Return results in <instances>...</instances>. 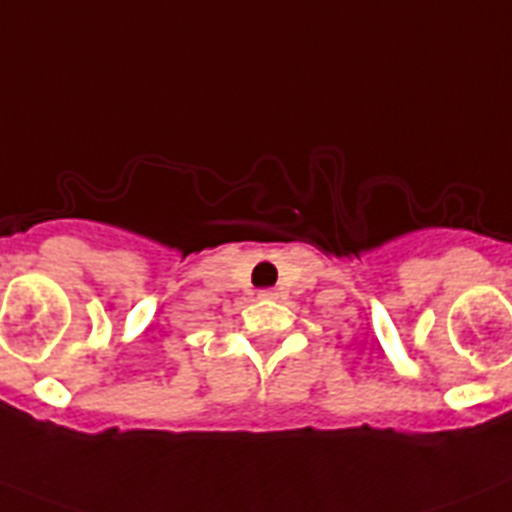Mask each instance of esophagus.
I'll use <instances>...</instances> for the list:
<instances>
[{"mask_svg": "<svg viewBox=\"0 0 512 512\" xmlns=\"http://www.w3.org/2000/svg\"><path fill=\"white\" fill-rule=\"evenodd\" d=\"M257 296H260V299H275V291L265 288V291H260V293H257Z\"/></svg>", "mask_w": 512, "mask_h": 512, "instance_id": "obj_1", "label": "esophagus"}]
</instances>
